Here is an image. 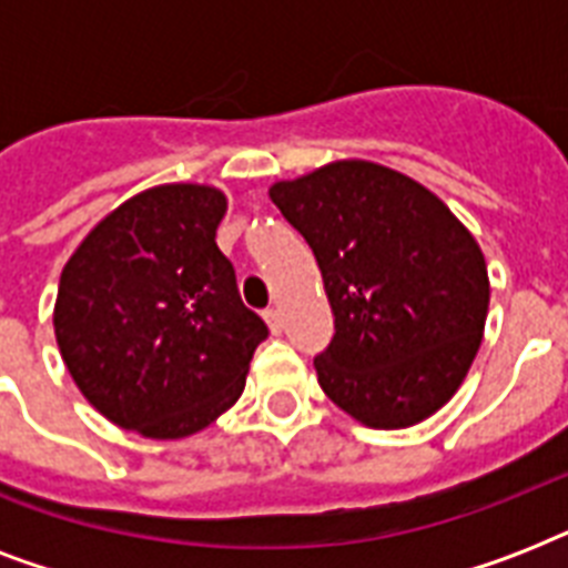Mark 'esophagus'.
I'll use <instances>...</instances> for the list:
<instances>
[{"mask_svg": "<svg viewBox=\"0 0 568 568\" xmlns=\"http://www.w3.org/2000/svg\"><path fill=\"white\" fill-rule=\"evenodd\" d=\"M265 321H267V327H271V333H280V329H283V312L274 310V306L265 310Z\"/></svg>", "mask_w": 568, "mask_h": 568, "instance_id": "1", "label": "esophagus"}]
</instances>
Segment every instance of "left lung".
Here are the masks:
<instances>
[{
  "label": "left lung",
  "mask_w": 568,
  "mask_h": 568,
  "mask_svg": "<svg viewBox=\"0 0 568 568\" xmlns=\"http://www.w3.org/2000/svg\"><path fill=\"white\" fill-rule=\"evenodd\" d=\"M267 194L318 258L336 315L315 359L324 395L374 430L430 418L484 338L489 274L475 235L422 182L363 159Z\"/></svg>",
  "instance_id": "left-lung-1"
}]
</instances>
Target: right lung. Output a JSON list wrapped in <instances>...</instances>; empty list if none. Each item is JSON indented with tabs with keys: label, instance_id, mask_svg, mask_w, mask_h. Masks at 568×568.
Returning a JSON list of instances; mask_svg holds the SVG:
<instances>
[{
	"label": "right lung",
	"instance_id": "obj_1",
	"mask_svg": "<svg viewBox=\"0 0 568 568\" xmlns=\"http://www.w3.org/2000/svg\"><path fill=\"white\" fill-rule=\"evenodd\" d=\"M226 194L171 182L129 196L67 258L55 338L88 404L146 439H185L244 392L267 327L217 250Z\"/></svg>",
	"mask_w": 568,
	"mask_h": 568
}]
</instances>
